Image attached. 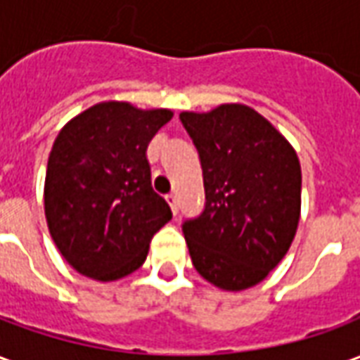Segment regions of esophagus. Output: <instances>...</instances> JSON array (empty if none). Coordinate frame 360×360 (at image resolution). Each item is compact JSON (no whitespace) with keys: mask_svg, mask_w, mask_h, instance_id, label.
I'll return each instance as SVG.
<instances>
[{"mask_svg":"<svg viewBox=\"0 0 360 360\" xmlns=\"http://www.w3.org/2000/svg\"><path fill=\"white\" fill-rule=\"evenodd\" d=\"M165 200H167V204L172 206V212L177 216V212H179V200H177V195L175 193H169V195L165 196Z\"/></svg>","mask_w":360,"mask_h":360,"instance_id":"obj_1","label":"esophagus"}]
</instances>
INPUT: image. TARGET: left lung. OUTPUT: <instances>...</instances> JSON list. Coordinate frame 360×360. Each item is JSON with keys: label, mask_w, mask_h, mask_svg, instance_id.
Returning <instances> with one entry per match:
<instances>
[{"label": "left lung", "mask_w": 360, "mask_h": 360, "mask_svg": "<svg viewBox=\"0 0 360 360\" xmlns=\"http://www.w3.org/2000/svg\"><path fill=\"white\" fill-rule=\"evenodd\" d=\"M198 150L206 204L183 221L196 271L226 291L260 283L285 257L301 214V164L293 146L258 111L224 103L183 111Z\"/></svg>", "instance_id": "1"}]
</instances>
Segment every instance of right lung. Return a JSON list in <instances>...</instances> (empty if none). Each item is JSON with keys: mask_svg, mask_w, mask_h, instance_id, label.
<instances>
[{"mask_svg": "<svg viewBox=\"0 0 360 360\" xmlns=\"http://www.w3.org/2000/svg\"><path fill=\"white\" fill-rule=\"evenodd\" d=\"M169 110L96 103L59 131L48 158L44 208L59 252L86 278L139 270L172 208L152 188L146 158Z\"/></svg>", "mask_w": 360, "mask_h": 360, "instance_id": "1", "label": "right lung"}]
</instances>
